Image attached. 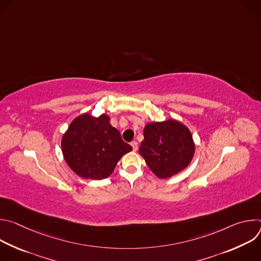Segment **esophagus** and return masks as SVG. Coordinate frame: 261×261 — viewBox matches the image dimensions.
Listing matches in <instances>:
<instances>
[{
  "label": "esophagus",
  "mask_w": 261,
  "mask_h": 261,
  "mask_svg": "<svg viewBox=\"0 0 261 261\" xmlns=\"http://www.w3.org/2000/svg\"><path fill=\"white\" fill-rule=\"evenodd\" d=\"M131 146H132V148H133V151H137L138 143H137L136 141H132V142H131Z\"/></svg>",
  "instance_id": "1"
}]
</instances>
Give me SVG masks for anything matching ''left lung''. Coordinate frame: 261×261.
Returning <instances> with one entry per match:
<instances>
[{"instance_id": "8db88e82", "label": "left lung", "mask_w": 261, "mask_h": 261, "mask_svg": "<svg viewBox=\"0 0 261 261\" xmlns=\"http://www.w3.org/2000/svg\"><path fill=\"white\" fill-rule=\"evenodd\" d=\"M139 154L158 177H170L191 162L195 144L190 130L181 123L168 120L144 127Z\"/></svg>"}]
</instances>
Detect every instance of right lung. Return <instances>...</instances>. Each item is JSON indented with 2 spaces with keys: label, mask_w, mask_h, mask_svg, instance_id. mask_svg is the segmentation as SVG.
Returning <instances> with one entry per match:
<instances>
[{
  "label": "right lung",
  "mask_w": 261,
  "mask_h": 261,
  "mask_svg": "<svg viewBox=\"0 0 261 261\" xmlns=\"http://www.w3.org/2000/svg\"><path fill=\"white\" fill-rule=\"evenodd\" d=\"M62 151L69 167L84 178L103 179L113 173L132 146L122 139L109 117L89 114L74 119L62 138Z\"/></svg>",
  "instance_id": "right-lung-1"
}]
</instances>
